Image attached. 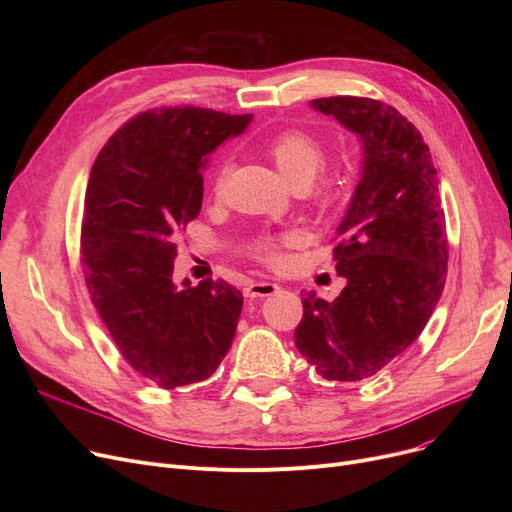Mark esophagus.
Here are the masks:
<instances>
[{"instance_id": "obj_1", "label": "esophagus", "mask_w": 512, "mask_h": 512, "mask_svg": "<svg viewBox=\"0 0 512 512\" xmlns=\"http://www.w3.org/2000/svg\"><path fill=\"white\" fill-rule=\"evenodd\" d=\"M280 290L278 284L274 282H265V280H257V282H251L247 288H245V294L249 299H263V297H272V294H276Z\"/></svg>"}]
</instances>
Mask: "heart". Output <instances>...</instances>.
Returning <instances> with one entry per match:
<instances>
[{"label":"heart","mask_w":512,"mask_h":512,"mask_svg":"<svg viewBox=\"0 0 512 512\" xmlns=\"http://www.w3.org/2000/svg\"><path fill=\"white\" fill-rule=\"evenodd\" d=\"M265 151L270 159L280 170L282 178L292 186L309 188L317 174L324 170L328 149L324 141L317 139L315 134L301 130V128H286L265 143ZM230 172L228 159L215 168L211 178V191L213 195H222L226 178ZM294 234H282V236H261L251 245V255L259 261H265L270 265H278L284 259V247L294 245Z\"/></svg>","instance_id":"1"}]
</instances>
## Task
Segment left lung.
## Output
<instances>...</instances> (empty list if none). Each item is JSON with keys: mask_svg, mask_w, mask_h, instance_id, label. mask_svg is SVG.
<instances>
[{"mask_svg": "<svg viewBox=\"0 0 512 512\" xmlns=\"http://www.w3.org/2000/svg\"><path fill=\"white\" fill-rule=\"evenodd\" d=\"M311 105L359 134L363 172L334 238L346 286L332 303L305 294L294 344L324 380L361 382L407 351L442 297L438 172L421 132L392 105L351 95Z\"/></svg>", "mask_w": 512, "mask_h": 512, "instance_id": "1", "label": "left lung"}]
</instances>
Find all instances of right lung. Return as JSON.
I'll return each mask as SVG.
<instances>
[{
	"label": "right lung",
	"instance_id": "1",
	"mask_svg": "<svg viewBox=\"0 0 512 512\" xmlns=\"http://www.w3.org/2000/svg\"><path fill=\"white\" fill-rule=\"evenodd\" d=\"M251 114L178 105L130 118L91 168L80 265L124 361L164 390L207 380L230 351L242 292L226 280L174 284L178 232L203 201L205 155Z\"/></svg>",
	"mask_w": 512,
	"mask_h": 512
}]
</instances>
